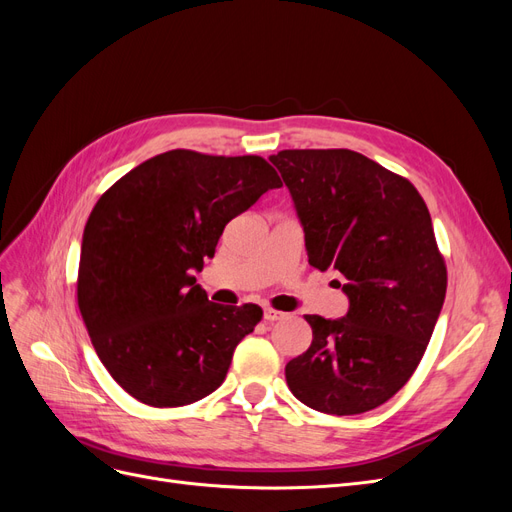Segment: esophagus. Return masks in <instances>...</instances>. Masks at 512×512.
Returning <instances> with one entry per match:
<instances>
[{"instance_id": "obj_1", "label": "esophagus", "mask_w": 512, "mask_h": 512, "mask_svg": "<svg viewBox=\"0 0 512 512\" xmlns=\"http://www.w3.org/2000/svg\"><path fill=\"white\" fill-rule=\"evenodd\" d=\"M262 316H265L267 322H277V320H284L286 318L284 312H277V309H271V307H265V312H262Z\"/></svg>"}]
</instances>
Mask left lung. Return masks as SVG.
<instances>
[{"label":"left lung","instance_id":"1","mask_svg":"<svg viewBox=\"0 0 512 512\" xmlns=\"http://www.w3.org/2000/svg\"><path fill=\"white\" fill-rule=\"evenodd\" d=\"M305 232L309 265L346 277L348 312L305 316L312 346L286 365L292 395L324 414H361L414 374L442 312L446 267L414 185L350 149L269 158Z\"/></svg>","mask_w":512,"mask_h":512}]
</instances>
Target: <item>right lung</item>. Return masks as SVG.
Listing matches in <instances>:
<instances>
[{
	"label": "right lung",
	"mask_w": 512,
	"mask_h": 512,
	"mask_svg": "<svg viewBox=\"0 0 512 512\" xmlns=\"http://www.w3.org/2000/svg\"><path fill=\"white\" fill-rule=\"evenodd\" d=\"M282 188L258 156L173 149L123 175L91 211L79 309L102 365L153 408L188 406L224 382L262 309L211 303L196 284L224 226Z\"/></svg>",
	"instance_id": "1"
}]
</instances>
